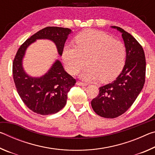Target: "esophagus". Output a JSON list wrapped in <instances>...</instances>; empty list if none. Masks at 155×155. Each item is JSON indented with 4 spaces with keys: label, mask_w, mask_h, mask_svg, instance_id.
<instances>
[{
    "label": "esophagus",
    "mask_w": 155,
    "mask_h": 155,
    "mask_svg": "<svg viewBox=\"0 0 155 155\" xmlns=\"http://www.w3.org/2000/svg\"><path fill=\"white\" fill-rule=\"evenodd\" d=\"M77 85H80V86H87V84L85 83L80 82V81H77Z\"/></svg>",
    "instance_id": "obj_1"
}]
</instances>
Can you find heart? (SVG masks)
<instances>
[{"label": "heart", "instance_id": "obj_1", "mask_svg": "<svg viewBox=\"0 0 155 155\" xmlns=\"http://www.w3.org/2000/svg\"><path fill=\"white\" fill-rule=\"evenodd\" d=\"M75 46L66 45L63 60L68 72L75 75L86 64L81 77L88 81L100 78L107 83L115 79L124 66L127 48L121 41L114 40L103 31L88 30L75 38Z\"/></svg>", "mask_w": 155, "mask_h": 155}]
</instances>
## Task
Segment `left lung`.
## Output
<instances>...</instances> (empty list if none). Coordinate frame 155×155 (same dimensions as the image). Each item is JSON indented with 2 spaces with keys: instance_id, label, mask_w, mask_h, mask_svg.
Segmentation results:
<instances>
[{
  "instance_id": "8db88e82",
  "label": "left lung",
  "mask_w": 155,
  "mask_h": 155,
  "mask_svg": "<svg viewBox=\"0 0 155 155\" xmlns=\"http://www.w3.org/2000/svg\"><path fill=\"white\" fill-rule=\"evenodd\" d=\"M127 48L122 71L111 83L100 87L98 95L91 102L96 114L105 118H115L130 108L143 87L146 58L143 49L133 37L118 27Z\"/></svg>"
}]
</instances>
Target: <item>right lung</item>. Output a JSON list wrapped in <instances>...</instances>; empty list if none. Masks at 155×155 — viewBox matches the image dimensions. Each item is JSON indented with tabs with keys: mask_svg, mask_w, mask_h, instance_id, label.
<instances>
[{
	"mask_svg": "<svg viewBox=\"0 0 155 155\" xmlns=\"http://www.w3.org/2000/svg\"><path fill=\"white\" fill-rule=\"evenodd\" d=\"M68 28L48 27L34 34L18 50L13 62V77L18 94L28 109L38 114H56L65 107L68 93L76 80L65 71L59 60H56L48 72L41 77L28 76L23 69L22 59L28 46L36 40L47 39L53 41L59 55H62L64 44L71 33Z\"/></svg>",
	"mask_w": 155,
	"mask_h": 155,
	"instance_id": "obj_1",
	"label": "right lung"
}]
</instances>
